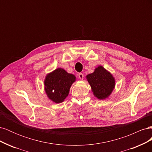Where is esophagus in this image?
Instances as JSON below:
<instances>
[{"instance_id":"obj_1","label":"esophagus","mask_w":152,"mask_h":152,"mask_svg":"<svg viewBox=\"0 0 152 152\" xmlns=\"http://www.w3.org/2000/svg\"><path fill=\"white\" fill-rule=\"evenodd\" d=\"M79 79H81V80L83 79H84V74H83V73H79Z\"/></svg>"}]
</instances>
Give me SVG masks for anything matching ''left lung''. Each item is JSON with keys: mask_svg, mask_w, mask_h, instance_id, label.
<instances>
[{"mask_svg": "<svg viewBox=\"0 0 152 152\" xmlns=\"http://www.w3.org/2000/svg\"><path fill=\"white\" fill-rule=\"evenodd\" d=\"M94 95L99 99H104L113 91L115 82L112 75L102 66H99L93 73L86 76Z\"/></svg>", "mask_w": 152, "mask_h": 152, "instance_id": "obj_1", "label": "left lung"}]
</instances>
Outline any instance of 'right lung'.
Masks as SVG:
<instances>
[{"instance_id":"obj_1","label":"right lung","mask_w":152,"mask_h":152,"mask_svg":"<svg viewBox=\"0 0 152 152\" xmlns=\"http://www.w3.org/2000/svg\"><path fill=\"white\" fill-rule=\"evenodd\" d=\"M75 79L74 75L62 68H57L49 73L44 80L45 91L48 98L56 103L63 102L68 96Z\"/></svg>"}]
</instances>
